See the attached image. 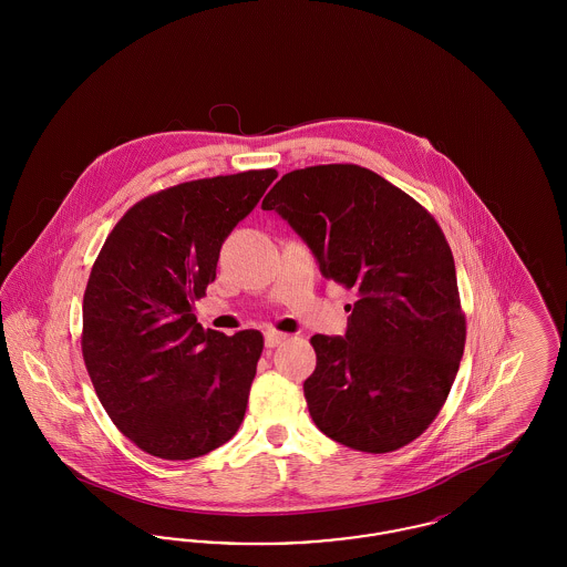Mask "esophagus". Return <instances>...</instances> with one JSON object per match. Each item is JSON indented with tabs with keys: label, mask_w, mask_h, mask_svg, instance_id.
<instances>
[{
	"label": "esophagus",
	"mask_w": 567,
	"mask_h": 567,
	"mask_svg": "<svg viewBox=\"0 0 567 567\" xmlns=\"http://www.w3.org/2000/svg\"><path fill=\"white\" fill-rule=\"evenodd\" d=\"M287 340V333H280V331H266V347L268 349H276V347H280L282 342Z\"/></svg>",
	"instance_id": "esophagus-1"
}]
</instances>
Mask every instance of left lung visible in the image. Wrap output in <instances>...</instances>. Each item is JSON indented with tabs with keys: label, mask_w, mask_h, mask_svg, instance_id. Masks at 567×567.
I'll return each mask as SVG.
<instances>
[{
	"label": "left lung",
	"mask_w": 567,
	"mask_h": 567,
	"mask_svg": "<svg viewBox=\"0 0 567 567\" xmlns=\"http://www.w3.org/2000/svg\"><path fill=\"white\" fill-rule=\"evenodd\" d=\"M308 244L324 278L354 289L342 336H312L303 382L321 432L354 451L391 453L432 425L457 377L465 317L440 225L372 169H293L266 195Z\"/></svg>",
	"instance_id": "8db88e82"
}]
</instances>
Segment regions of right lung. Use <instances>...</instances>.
I'll return each instance as SVG.
<instances>
[{
    "label": "right lung",
    "mask_w": 567,
    "mask_h": 567,
    "mask_svg": "<svg viewBox=\"0 0 567 567\" xmlns=\"http://www.w3.org/2000/svg\"><path fill=\"white\" fill-rule=\"evenodd\" d=\"M278 176L190 181L132 206L102 246L82 299V357L118 432L153 457H202L243 423L264 336L204 329L195 299L218 252Z\"/></svg>",
    "instance_id": "right-lung-1"
}]
</instances>
